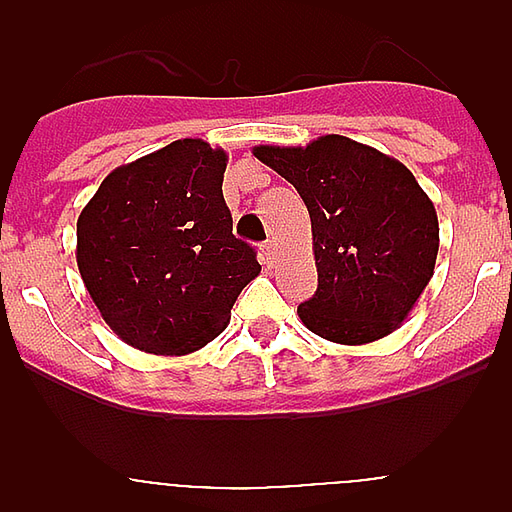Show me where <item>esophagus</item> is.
Returning <instances> with one entry per match:
<instances>
[{
    "label": "esophagus",
    "mask_w": 512,
    "mask_h": 512,
    "mask_svg": "<svg viewBox=\"0 0 512 512\" xmlns=\"http://www.w3.org/2000/svg\"><path fill=\"white\" fill-rule=\"evenodd\" d=\"M274 259H277V246H274V241L261 243V261H264L266 266H271L274 264Z\"/></svg>",
    "instance_id": "34e87169"
}]
</instances>
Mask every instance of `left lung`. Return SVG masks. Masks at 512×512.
Returning a JSON list of instances; mask_svg holds the SVG:
<instances>
[{
  "label": "left lung",
  "instance_id": "obj_1",
  "mask_svg": "<svg viewBox=\"0 0 512 512\" xmlns=\"http://www.w3.org/2000/svg\"><path fill=\"white\" fill-rule=\"evenodd\" d=\"M253 156L300 192L312 225L318 289L297 307L325 341L390 336L433 277L438 215L405 164L346 135L307 146H256Z\"/></svg>",
  "mask_w": 512,
  "mask_h": 512
}]
</instances>
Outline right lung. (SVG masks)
I'll return each mask as SVG.
<instances>
[{"label": "right lung", "mask_w": 512, "mask_h": 512, "mask_svg": "<svg viewBox=\"0 0 512 512\" xmlns=\"http://www.w3.org/2000/svg\"><path fill=\"white\" fill-rule=\"evenodd\" d=\"M228 156L200 138L117 166L76 220V264L104 323L146 354L200 351L259 277L223 200Z\"/></svg>", "instance_id": "add662e5"}]
</instances>
